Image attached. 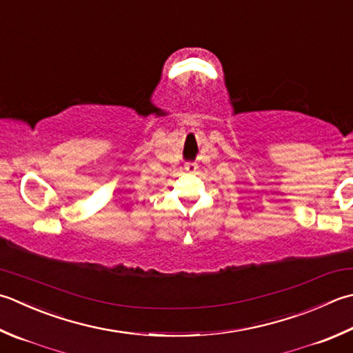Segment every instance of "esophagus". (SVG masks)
<instances>
[{
  "mask_svg": "<svg viewBox=\"0 0 353 353\" xmlns=\"http://www.w3.org/2000/svg\"><path fill=\"white\" fill-rule=\"evenodd\" d=\"M185 171L190 172V174H192V172H196V171H197V163H194V162L186 163V165H185Z\"/></svg>",
  "mask_w": 353,
  "mask_h": 353,
  "instance_id": "34e87169",
  "label": "esophagus"
}]
</instances>
